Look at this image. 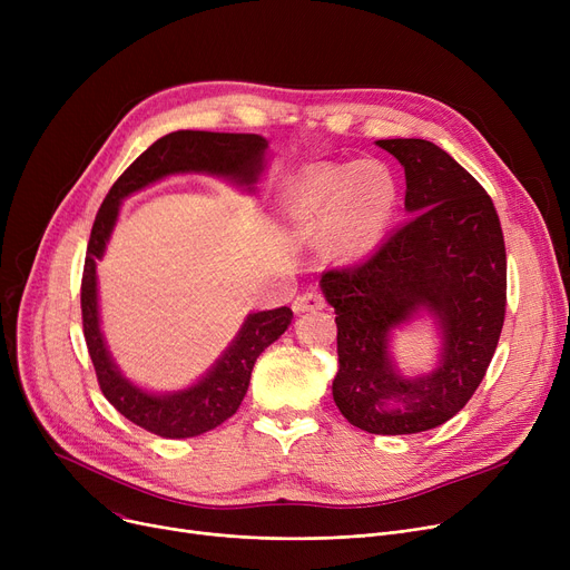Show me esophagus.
<instances>
[{"label":"esophagus","instance_id":"34e87169","mask_svg":"<svg viewBox=\"0 0 570 570\" xmlns=\"http://www.w3.org/2000/svg\"><path fill=\"white\" fill-rule=\"evenodd\" d=\"M293 307H295V312H301V314H305V312H318V309L325 307V297H323V293H321L318 288H309V291H305L303 295L295 297Z\"/></svg>","mask_w":570,"mask_h":570}]
</instances>
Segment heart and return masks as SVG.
I'll use <instances>...</instances> for the list:
<instances>
[{"instance_id": "obj_1", "label": "heart", "mask_w": 570, "mask_h": 570, "mask_svg": "<svg viewBox=\"0 0 570 570\" xmlns=\"http://www.w3.org/2000/svg\"><path fill=\"white\" fill-rule=\"evenodd\" d=\"M393 215V179L372 164L318 168L291 200V217L309 230H327L337 252L370 249L391 226Z\"/></svg>"}]
</instances>
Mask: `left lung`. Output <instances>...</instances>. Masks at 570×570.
Instances as JSON below:
<instances>
[{"mask_svg":"<svg viewBox=\"0 0 570 570\" xmlns=\"http://www.w3.org/2000/svg\"><path fill=\"white\" fill-rule=\"evenodd\" d=\"M376 145L404 166L411 219L367 258L321 275L337 314L333 397L370 434H417L462 411L492 363L505 316V247L492 198L439 145ZM421 311L440 323L442 361L434 373L404 380L386 340Z\"/></svg>","mask_w":570,"mask_h":570,"instance_id":"obj_1","label":"left lung"}]
</instances>
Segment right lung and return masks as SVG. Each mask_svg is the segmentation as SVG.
<instances>
[{
    "instance_id": "1",
    "label": "right lung",
    "mask_w": 570,
    "mask_h": 570,
    "mask_svg": "<svg viewBox=\"0 0 570 570\" xmlns=\"http://www.w3.org/2000/svg\"><path fill=\"white\" fill-rule=\"evenodd\" d=\"M267 140L256 134H213V131H173L145 153L117 177L101 203L92 235H89L80 307L82 331L89 357L97 372L104 397L134 425L164 439H189L219 428L243 404L256 357L279 340L291 325L288 307L249 314L233 344L217 365L198 383L185 391L155 395L134 385L112 363L99 327L97 305V258L104 256L117 222L119 203L134 191L175 173H213L230 183L254 189L263 170Z\"/></svg>"
}]
</instances>
